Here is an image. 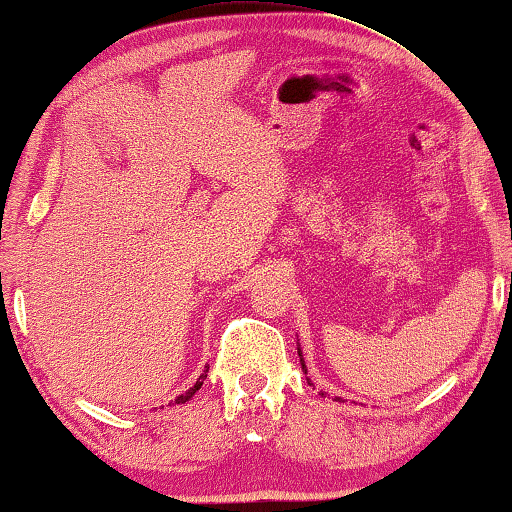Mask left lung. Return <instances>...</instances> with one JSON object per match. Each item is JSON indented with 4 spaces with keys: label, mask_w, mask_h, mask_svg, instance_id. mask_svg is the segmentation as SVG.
Masks as SVG:
<instances>
[{
    "label": "left lung",
    "mask_w": 512,
    "mask_h": 512,
    "mask_svg": "<svg viewBox=\"0 0 512 512\" xmlns=\"http://www.w3.org/2000/svg\"><path fill=\"white\" fill-rule=\"evenodd\" d=\"M298 357H300V366H302V370H305V375H307V366H305V359H302V350L300 348H298Z\"/></svg>",
    "instance_id": "left-lung-1"
}]
</instances>
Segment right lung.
Instances as JSON below:
<instances>
[{
    "label": "right lung",
    "instance_id": "obj_1",
    "mask_svg": "<svg viewBox=\"0 0 512 512\" xmlns=\"http://www.w3.org/2000/svg\"><path fill=\"white\" fill-rule=\"evenodd\" d=\"M205 368H207V366H205ZM205 377H207V370H203V375L196 379V384H194L192 388H189V391H185L183 395H178V397H176V400H173V404H185L187 400H192V397H194V393L198 391V388H201V386H203V381H205Z\"/></svg>",
    "mask_w": 512,
    "mask_h": 512
}]
</instances>
